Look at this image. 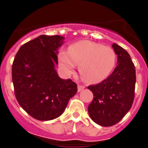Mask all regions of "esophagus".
Masks as SVG:
<instances>
[{
	"mask_svg": "<svg viewBox=\"0 0 148 148\" xmlns=\"http://www.w3.org/2000/svg\"><path fill=\"white\" fill-rule=\"evenodd\" d=\"M85 88V87L84 85H80V84H78V92H81L82 90H83Z\"/></svg>",
	"mask_w": 148,
	"mask_h": 148,
	"instance_id": "34e87169",
	"label": "esophagus"
}]
</instances>
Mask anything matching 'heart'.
I'll use <instances>...</instances> for the list:
<instances>
[{"instance_id":"1","label":"heart","mask_w":148,"mask_h":148,"mask_svg":"<svg viewBox=\"0 0 148 148\" xmlns=\"http://www.w3.org/2000/svg\"><path fill=\"white\" fill-rule=\"evenodd\" d=\"M60 64L70 74L79 64L78 70L87 82L96 83L112 73L116 63V54L110 47L90 40H82L70 46L68 51L59 55Z\"/></svg>"}]
</instances>
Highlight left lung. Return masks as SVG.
<instances>
[{
	"mask_svg": "<svg viewBox=\"0 0 148 148\" xmlns=\"http://www.w3.org/2000/svg\"><path fill=\"white\" fill-rule=\"evenodd\" d=\"M117 55V66L101 83L90 85L93 100L88 113L94 122L110 127L121 121L131 108L134 99L136 70L129 53L121 47L112 45Z\"/></svg>",
	"mask_w": 148,
	"mask_h": 148,
	"instance_id": "1",
	"label": "left lung"
}]
</instances>
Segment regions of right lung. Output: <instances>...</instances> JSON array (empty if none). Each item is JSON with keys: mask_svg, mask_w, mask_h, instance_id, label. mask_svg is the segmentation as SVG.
Returning a JSON list of instances; mask_svg holds the SVG:
<instances>
[{"mask_svg": "<svg viewBox=\"0 0 148 148\" xmlns=\"http://www.w3.org/2000/svg\"><path fill=\"white\" fill-rule=\"evenodd\" d=\"M61 35H41L22 45L12 67L15 95L22 108L40 121L58 118L77 92V84L56 70Z\"/></svg>", "mask_w": 148, "mask_h": 148, "instance_id": "right-lung-1", "label": "right lung"}]
</instances>
